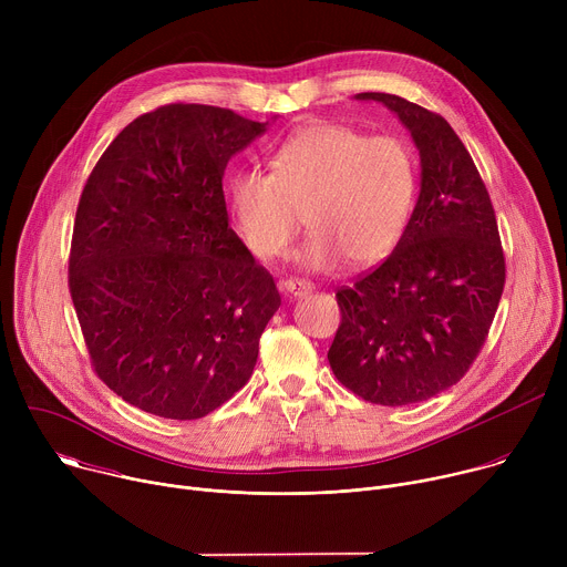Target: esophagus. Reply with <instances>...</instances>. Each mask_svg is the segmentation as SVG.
Listing matches in <instances>:
<instances>
[{
	"label": "esophagus",
	"instance_id": "obj_1",
	"mask_svg": "<svg viewBox=\"0 0 567 567\" xmlns=\"http://www.w3.org/2000/svg\"><path fill=\"white\" fill-rule=\"evenodd\" d=\"M313 289V285L309 280H298V278H285L280 282V291H285L291 298H300L305 293H309Z\"/></svg>",
	"mask_w": 567,
	"mask_h": 567
}]
</instances>
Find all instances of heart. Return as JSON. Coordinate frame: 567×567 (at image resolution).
Masks as SVG:
<instances>
[{
  "label": "heart",
  "instance_id": "heart-1",
  "mask_svg": "<svg viewBox=\"0 0 567 567\" xmlns=\"http://www.w3.org/2000/svg\"><path fill=\"white\" fill-rule=\"evenodd\" d=\"M274 173L239 168L226 199L241 241L262 260L287 251L305 210L311 235L296 262L330 271L388 258L406 233L417 195V164L406 141L368 136L341 123H311L271 154Z\"/></svg>",
  "mask_w": 567,
  "mask_h": 567
}]
</instances>
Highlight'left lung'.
<instances>
[{
  "mask_svg": "<svg viewBox=\"0 0 567 567\" xmlns=\"http://www.w3.org/2000/svg\"><path fill=\"white\" fill-rule=\"evenodd\" d=\"M411 132L422 166L415 210L394 251L337 291L328 352L337 379L379 406H411L455 385L487 341L503 287L498 221L453 127L406 99L365 92Z\"/></svg>",
  "mask_w": 567,
  "mask_h": 567,
  "instance_id": "obj_1",
  "label": "left lung"
}]
</instances>
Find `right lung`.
I'll use <instances>...</instances> for the list:
<instances>
[{
	"label": "right lung",
	"mask_w": 567,
	"mask_h": 567,
	"mask_svg": "<svg viewBox=\"0 0 567 567\" xmlns=\"http://www.w3.org/2000/svg\"><path fill=\"white\" fill-rule=\"evenodd\" d=\"M267 125L164 105L110 143L80 195L75 316L96 374L145 413L199 420L251 379L280 293L228 226L221 179Z\"/></svg>",
	"instance_id": "right-lung-1"
}]
</instances>
